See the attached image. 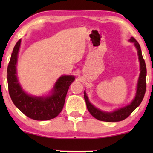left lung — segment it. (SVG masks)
Returning a JSON list of instances; mask_svg holds the SVG:
<instances>
[{"mask_svg": "<svg viewBox=\"0 0 153 153\" xmlns=\"http://www.w3.org/2000/svg\"><path fill=\"white\" fill-rule=\"evenodd\" d=\"M129 42H134V46L137 50V54L139 57V61H140V73L138 79V83L137 85V92L135 95L134 99L132 100L130 104L127 106L122 107V108H118L115 110L114 111L112 112H106L96 108L93 106L89 101L88 98L86 93L84 91V99H85V103H86L87 108L90 114L94 118L99 119L100 121H103V122H120V121L124 120L127 119L129 115L132 113L136 109L137 107L140 106L143 101L144 96H145V91H146V75H147V69L146 65H145V59H143V54H142L141 48H140V45L134 37H131Z\"/></svg>", "mask_w": 153, "mask_h": 153, "instance_id": "obj_1", "label": "left lung"}]
</instances>
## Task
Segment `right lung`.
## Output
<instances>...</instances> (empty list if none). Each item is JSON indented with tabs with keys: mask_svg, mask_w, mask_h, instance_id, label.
<instances>
[{
	"mask_svg": "<svg viewBox=\"0 0 153 153\" xmlns=\"http://www.w3.org/2000/svg\"><path fill=\"white\" fill-rule=\"evenodd\" d=\"M21 42L16 44L7 68L8 92L13 103L29 118L45 121L55 118L62 110L70 85L74 81L73 75H62L54 84L51 95L33 96L27 94L19 84L16 75V63Z\"/></svg>",
	"mask_w": 153,
	"mask_h": 153,
	"instance_id": "obj_1",
	"label": "right lung"
}]
</instances>
